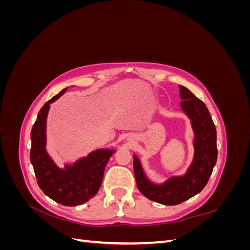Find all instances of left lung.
<instances>
[{
	"label": "left lung",
	"mask_w": 250,
	"mask_h": 250,
	"mask_svg": "<svg viewBox=\"0 0 250 250\" xmlns=\"http://www.w3.org/2000/svg\"><path fill=\"white\" fill-rule=\"evenodd\" d=\"M180 106L191 119L195 134L194 158L192 165L183 176H174L162 185L148 180L137 156H133L135 181L140 192L148 199L176 206L193 197L203 190L217 162V132L208 107L187 87L179 85Z\"/></svg>",
	"instance_id": "1"
}]
</instances>
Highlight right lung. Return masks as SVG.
<instances>
[{"label":"right lung","mask_w":250,"mask_h":250,"mask_svg":"<svg viewBox=\"0 0 250 250\" xmlns=\"http://www.w3.org/2000/svg\"><path fill=\"white\" fill-rule=\"evenodd\" d=\"M62 89L43 104L31 130L30 161L37 184L48 197L66 207H76L89 200L99 191L105 166L116 152L110 149H98L73 165L60 169L46 150V123L50 104L65 93Z\"/></svg>","instance_id":"obj_1"}]
</instances>
